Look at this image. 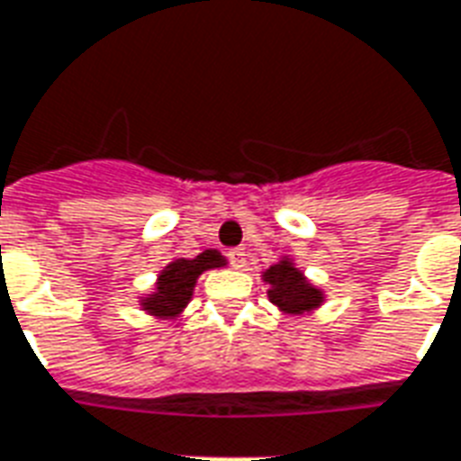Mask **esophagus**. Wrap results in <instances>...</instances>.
<instances>
[{"mask_svg": "<svg viewBox=\"0 0 461 461\" xmlns=\"http://www.w3.org/2000/svg\"><path fill=\"white\" fill-rule=\"evenodd\" d=\"M228 259H230V265H233V267H245V250L243 248H233V250H228Z\"/></svg>", "mask_w": 461, "mask_h": 461, "instance_id": "esophagus-1", "label": "esophagus"}]
</instances>
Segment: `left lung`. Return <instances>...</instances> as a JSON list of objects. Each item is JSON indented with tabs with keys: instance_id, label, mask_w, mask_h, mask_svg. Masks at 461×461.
Wrapping results in <instances>:
<instances>
[{
	"instance_id": "1",
	"label": "left lung",
	"mask_w": 461,
	"mask_h": 461,
	"mask_svg": "<svg viewBox=\"0 0 461 461\" xmlns=\"http://www.w3.org/2000/svg\"><path fill=\"white\" fill-rule=\"evenodd\" d=\"M262 276L269 284V301L284 313H306L318 309L323 301V292L306 282V276L294 267L292 259L276 262Z\"/></svg>"
}]
</instances>
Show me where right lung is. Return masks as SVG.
I'll use <instances>...</instances> for the list:
<instances>
[{
	"mask_svg": "<svg viewBox=\"0 0 461 461\" xmlns=\"http://www.w3.org/2000/svg\"><path fill=\"white\" fill-rule=\"evenodd\" d=\"M223 265H226V259L218 250H203L202 255H196L192 259L182 258L169 262L158 276L155 292L148 299H143V309L150 316H179V311L185 309L189 299H192L194 284H196L199 275H203L206 269L223 267Z\"/></svg>",
	"mask_w": 461,
	"mask_h": 461,
	"instance_id": "add662e5",
	"label": "right lung"
}]
</instances>
